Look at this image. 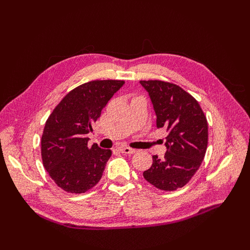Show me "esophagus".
I'll list each match as a JSON object with an SVG mask.
<instances>
[{"instance_id": "obj_1", "label": "esophagus", "mask_w": 250, "mask_h": 250, "mask_svg": "<svg viewBox=\"0 0 250 250\" xmlns=\"http://www.w3.org/2000/svg\"><path fill=\"white\" fill-rule=\"evenodd\" d=\"M118 150L121 153H125V155H133V153L136 152L135 149H132L130 147H119Z\"/></svg>"}]
</instances>
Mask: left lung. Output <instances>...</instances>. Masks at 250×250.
Instances as JSON below:
<instances>
[{"instance_id": "left-lung-1", "label": "left lung", "mask_w": 250, "mask_h": 250, "mask_svg": "<svg viewBox=\"0 0 250 250\" xmlns=\"http://www.w3.org/2000/svg\"><path fill=\"white\" fill-rule=\"evenodd\" d=\"M149 95L157 116V128H166L167 152L153 156L150 168L143 173L158 189L173 191L192 178L203 161L208 125L200 104L192 95L171 83L141 81Z\"/></svg>"}]
</instances>
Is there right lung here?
Returning a JSON list of instances; mask_svg holds the SVG:
<instances>
[{"instance_id": "1", "label": "right lung", "mask_w": 250, "mask_h": 250, "mask_svg": "<svg viewBox=\"0 0 250 250\" xmlns=\"http://www.w3.org/2000/svg\"><path fill=\"white\" fill-rule=\"evenodd\" d=\"M124 81H93L68 92L47 119L42 159L54 182L66 192L83 193L102 177L110 149L88 147V134Z\"/></svg>"}]
</instances>
